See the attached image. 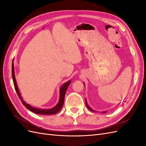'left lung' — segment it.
<instances>
[{"mask_svg":"<svg viewBox=\"0 0 146 146\" xmlns=\"http://www.w3.org/2000/svg\"><path fill=\"white\" fill-rule=\"evenodd\" d=\"M84 86H85V85H84ZM85 104H86V107H87L88 109H89L90 110H91V111H94L93 110H92V109H91V108L89 107V106L88 105V104H87V101H86V99L85 100ZM103 113H106V111H104Z\"/></svg>","mask_w":146,"mask_h":146,"instance_id":"1","label":"left lung"}]
</instances>
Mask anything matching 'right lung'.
I'll return each instance as SVG.
<instances>
[{
    "label": "right lung",
    "instance_id": "right-lung-1",
    "mask_svg": "<svg viewBox=\"0 0 146 146\" xmlns=\"http://www.w3.org/2000/svg\"><path fill=\"white\" fill-rule=\"evenodd\" d=\"M12 77H13V83H14V86L15 88L16 91L17 92V94L19 96V98L21 99L22 103H23V104L26 108L29 109V110H30L31 111L38 114H54L59 112L60 111V110L62 108L64 104V96H65L66 90H67L70 82H71V81L69 80L66 83H65L64 85L61 87L60 91V100H59L58 103L57 104V105L55 106V107H54V108H52L51 109H40V108H37L32 107V106H30L29 104H26L25 102H24V100L23 99V98H22V96H21V93L19 92L18 87H17V83H16V80L15 78V76L14 64H13V61L12 63Z\"/></svg>",
    "mask_w": 146,
    "mask_h": 146
}]
</instances>
